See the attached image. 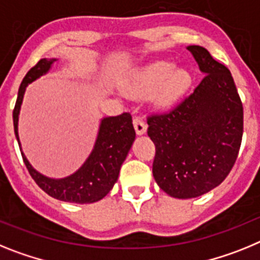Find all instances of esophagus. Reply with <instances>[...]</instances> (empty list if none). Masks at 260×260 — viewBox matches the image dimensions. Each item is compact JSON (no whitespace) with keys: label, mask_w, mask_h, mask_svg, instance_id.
Returning a JSON list of instances; mask_svg holds the SVG:
<instances>
[{"label":"esophagus","mask_w":260,"mask_h":260,"mask_svg":"<svg viewBox=\"0 0 260 260\" xmlns=\"http://www.w3.org/2000/svg\"><path fill=\"white\" fill-rule=\"evenodd\" d=\"M133 127H135V131H136L139 136L144 135L146 132V129H148V125H146V123L141 117H135L133 119Z\"/></svg>","instance_id":"34e87169"}]
</instances>
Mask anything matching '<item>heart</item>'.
<instances>
[{"label":"heart","instance_id":"b5f03b06","mask_svg":"<svg viewBox=\"0 0 260 260\" xmlns=\"http://www.w3.org/2000/svg\"><path fill=\"white\" fill-rule=\"evenodd\" d=\"M191 83V76L183 68H175L174 62L159 60L141 68L131 77L127 91L141 96L152 92L153 105L169 108L182 98Z\"/></svg>","mask_w":260,"mask_h":260}]
</instances>
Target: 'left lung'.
I'll use <instances>...</instances> for the list:
<instances>
[{"instance_id":"8db88e82","label":"left lung","mask_w":260,"mask_h":260,"mask_svg":"<svg viewBox=\"0 0 260 260\" xmlns=\"http://www.w3.org/2000/svg\"><path fill=\"white\" fill-rule=\"evenodd\" d=\"M205 74L189 96L148 117L155 145L153 177L168 195L198 198L224 182L243 133V107L229 69L200 46L187 47Z\"/></svg>"}]
</instances>
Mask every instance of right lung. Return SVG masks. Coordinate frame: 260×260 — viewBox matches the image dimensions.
I'll return each instance as SVG.
<instances>
[{
  "label": "right lung",
  "mask_w": 260,
  "mask_h": 260,
  "mask_svg": "<svg viewBox=\"0 0 260 260\" xmlns=\"http://www.w3.org/2000/svg\"><path fill=\"white\" fill-rule=\"evenodd\" d=\"M55 61H57L56 58H42L24 76L18 90V98L13 111L15 137L21 148L27 170L36 184L44 192L61 202L77 203V204L95 203L105 198L116 183L121 165L127 158L131 146L136 139L132 116L128 112H124L117 116L103 117L99 124L98 135L91 153L86 158V161L83 162L82 166L73 174L58 179L43 175L32 168V165L28 162L24 153L22 152L19 135H18V120H19V112H21L26 87L31 82L48 73Z\"/></svg>",
  "instance_id": "add662e5"
}]
</instances>
